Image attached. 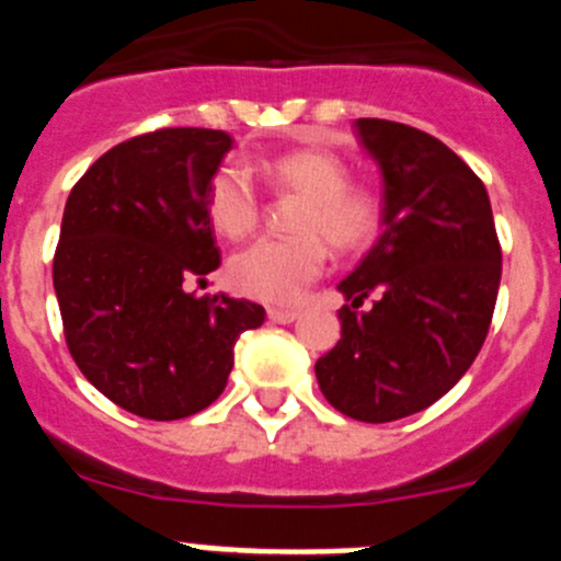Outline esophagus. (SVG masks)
I'll return each mask as SVG.
<instances>
[{"mask_svg":"<svg viewBox=\"0 0 561 561\" xmlns=\"http://www.w3.org/2000/svg\"><path fill=\"white\" fill-rule=\"evenodd\" d=\"M266 314H270L272 323H280V325H289V323H295V320H297L295 309H270Z\"/></svg>","mask_w":561,"mask_h":561,"instance_id":"obj_1","label":"esophagus"}]
</instances>
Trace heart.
Wrapping results in <instances>:
<instances>
[{"instance_id":"1","label":"heart","mask_w":561,"mask_h":561,"mask_svg":"<svg viewBox=\"0 0 561 561\" xmlns=\"http://www.w3.org/2000/svg\"><path fill=\"white\" fill-rule=\"evenodd\" d=\"M275 191L297 196L291 238H261L230 261L232 289L261 304L291 306L325 270V244L334 252H356L374 241L381 207L376 193L351 185L348 168L323 148H297L264 165ZM213 227L227 238H244L261 219V199L244 171L221 168L207 191Z\"/></svg>"}]
</instances>
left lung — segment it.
Returning a JSON list of instances; mask_svg holds the SVG:
<instances>
[{
	"mask_svg": "<svg viewBox=\"0 0 561 561\" xmlns=\"http://www.w3.org/2000/svg\"><path fill=\"white\" fill-rule=\"evenodd\" d=\"M381 171V232L336 289L342 340L314 365L331 408L368 424L421 413L458 385L489 334L500 252L483 182L433 134L362 117ZM375 297L368 312L355 309Z\"/></svg>",
	"mask_w": 561,
	"mask_h": 561,
	"instance_id": "1",
	"label": "left lung"
}]
</instances>
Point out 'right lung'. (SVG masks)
I'll use <instances>...</instances> for the list:
<instances>
[{
  "label": "right lung",
  "mask_w": 561,
  "mask_h": 561,
  "mask_svg": "<svg viewBox=\"0 0 561 561\" xmlns=\"http://www.w3.org/2000/svg\"><path fill=\"white\" fill-rule=\"evenodd\" d=\"M230 148L213 128L140 134L103 153L64 207L53 286L69 354L140 419L210 408L236 340L266 317L250 300L187 291L221 264L207 191Z\"/></svg>",
  "instance_id": "1"
}]
</instances>
